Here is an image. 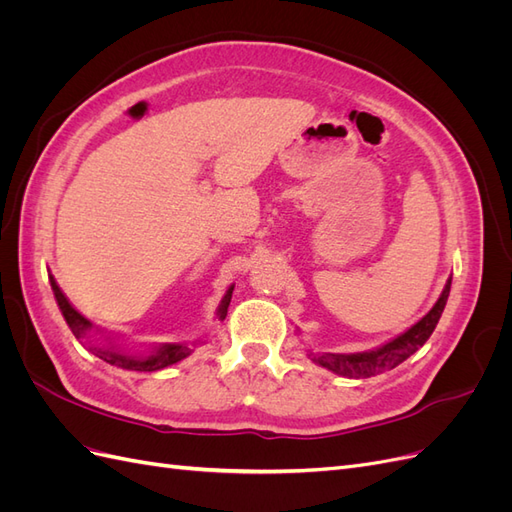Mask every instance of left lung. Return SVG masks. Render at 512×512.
<instances>
[{"label":"left lung","mask_w":512,"mask_h":512,"mask_svg":"<svg viewBox=\"0 0 512 512\" xmlns=\"http://www.w3.org/2000/svg\"><path fill=\"white\" fill-rule=\"evenodd\" d=\"M448 292H451V277L440 294V299L436 301L429 312L418 320L416 324L406 331L397 335L391 342H386L384 346L376 350H367V352H352V354H333V352H309L312 361L322 365L324 369L333 371V374L346 376V378H369L382 374L386 369H393L399 363H404L410 354H414L418 348H421L429 335L436 329V324L444 312V305L448 299Z\"/></svg>","instance_id":"obj_1"}]
</instances>
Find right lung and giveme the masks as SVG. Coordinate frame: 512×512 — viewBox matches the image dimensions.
Returning <instances> with one entry per match:
<instances>
[{
	"mask_svg": "<svg viewBox=\"0 0 512 512\" xmlns=\"http://www.w3.org/2000/svg\"><path fill=\"white\" fill-rule=\"evenodd\" d=\"M49 282H51V288H53V294H55V301H57V305H59V309H61V314H64V318H66V322H68V327L72 329V333H74V337L76 339H87V333L94 329V324H91L85 316H81L79 312H76V309L70 305V301L66 299V294L61 292V288L57 286V282H55V277L51 275L49 277ZM232 288L235 286H230L228 290H226V294H224V299H222V303H220V307H218V318L220 320H224L226 318V312H228V305H230V297H232ZM108 342V339H106ZM196 346V342L190 346V344H160V346H156L151 350V354H147V356H132V354H126V352H121V350H117L115 348V344L113 342H108V344H104V346H96V344H89V350L94 352L96 356H100L102 361H106V363H111V365H115V367H121V369H128V371H158V369H164V367H168V365H173V363H179V361H183L185 356H190Z\"/></svg>",
	"mask_w": 512,
	"mask_h": 512,
	"instance_id": "add662e5",
	"label": "right lung"
}]
</instances>
